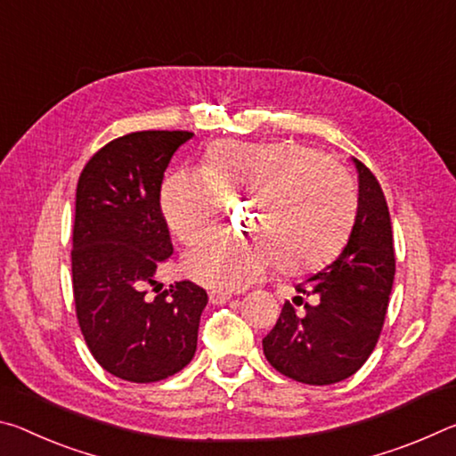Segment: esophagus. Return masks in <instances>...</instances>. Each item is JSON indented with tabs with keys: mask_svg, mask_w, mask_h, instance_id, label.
I'll use <instances>...</instances> for the list:
<instances>
[{
	"mask_svg": "<svg viewBox=\"0 0 456 456\" xmlns=\"http://www.w3.org/2000/svg\"><path fill=\"white\" fill-rule=\"evenodd\" d=\"M230 293H222V290H210V303L212 305H224L230 301Z\"/></svg>",
	"mask_w": 456,
	"mask_h": 456,
	"instance_id": "obj_1",
	"label": "esophagus"
}]
</instances>
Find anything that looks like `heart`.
I'll return each mask as SVG.
<instances>
[{"label":"heart","instance_id":"obj_1","mask_svg":"<svg viewBox=\"0 0 456 456\" xmlns=\"http://www.w3.org/2000/svg\"><path fill=\"white\" fill-rule=\"evenodd\" d=\"M224 201H252L250 242L214 240L183 260L191 279L240 290L271 271H303L330 258L352 228L355 193L323 155L293 143L222 141L201 174L175 171L161 185V214L179 240L198 244L220 226Z\"/></svg>","mask_w":456,"mask_h":456}]
</instances>
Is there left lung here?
I'll use <instances>...</instances> for the list:
<instances>
[{"mask_svg":"<svg viewBox=\"0 0 456 456\" xmlns=\"http://www.w3.org/2000/svg\"><path fill=\"white\" fill-rule=\"evenodd\" d=\"M352 161L357 210L347 244L331 265L298 282L296 305H282L277 325L263 339L268 363L309 386L341 382L365 363L382 333L396 273L384 191L362 161Z\"/></svg>","mask_w":456,"mask_h":456,"instance_id":"1","label":"left lung"}]
</instances>
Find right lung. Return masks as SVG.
<instances>
[{
  "instance_id": "add662e5",
  "label": "right lung",
  "mask_w": 456,
  "mask_h": 456,
  "mask_svg": "<svg viewBox=\"0 0 456 456\" xmlns=\"http://www.w3.org/2000/svg\"><path fill=\"white\" fill-rule=\"evenodd\" d=\"M190 131H139L104 145L82 169L72 232V289L94 360L126 382L177 374L198 347L206 290L155 281L174 255L159 196L171 158Z\"/></svg>"
}]
</instances>
